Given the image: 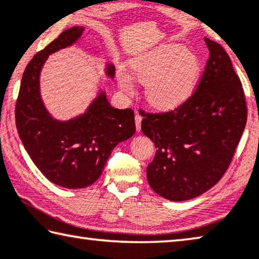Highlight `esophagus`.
Returning a JSON list of instances; mask_svg holds the SVG:
<instances>
[{"label": "esophagus", "mask_w": 259, "mask_h": 259, "mask_svg": "<svg viewBox=\"0 0 259 259\" xmlns=\"http://www.w3.org/2000/svg\"><path fill=\"white\" fill-rule=\"evenodd\" d=\"M135 122H136L137 131H141V124H142V116H141V115L136 114V116H135Z\"/></svg>", "instance_id": "34e87169"}]
</instances>
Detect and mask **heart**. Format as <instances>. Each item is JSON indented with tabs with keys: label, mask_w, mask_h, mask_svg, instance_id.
Wrapping results in <instances>:
<instances>
[{
	"label": "heart",
	"mask_w": 259,
	"mask_h": 259,
	"mask_svg": "<svg viewBox=\"0 0 259 259\" xmlns=\"http://www.w3.org/2000/svg\"><path fill=\"white\" fill-rule=\"evenodd\" d=\"M130 67L135 77L145 85L147 101L161 110L186 102L196 91L203 72L199 57L176 44L162 45L135 56ZM117 84L125 94H134V77L125 68L117 69Z\"/></svg>",
	"instance_id": "heart-1"
}]
</instances>
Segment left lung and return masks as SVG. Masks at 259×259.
<instances>
[{"instance_id":"1","label":"left lung","mask_w":259,"mask_h":259,"mask_svg":"<svg viewBox=\"0 0 259 259\" xmlns=\"http://www.w3.org/2000/svg\"><path fill=\"white\" fill-rule=\"evenodd\" d=\"M204 41L210 57L195 93L170 112H142L143 134L157 149L147 181L174 202L195 198L219 182L247 123L243 89L231 59L218 42Z\"/></svg>"}]
</instances>
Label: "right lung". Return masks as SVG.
Wrapping results in <instances>:
<instances>
[{"label":"right lung","instance_id":"1","mask_svg":"<svg viewBox=\"0 0 259 259\" xmlns=\"http://www.w3.org/2000/svg\"><path fill=\"white\" fill-rule=\"evenodd\" d=\"M83 31V26L68 28L36 53L23 73L16 102V126L32 161L49 181L67 189L96 182L114 147L136 131L134 110L113 107L104 90L70 120H56L45 107L40 94L45 62L53 53L76 44ZM105 73L113 79V63L106 64Z\"/></svg>","mask_w":259,"mask_h":259}]
</instances>
